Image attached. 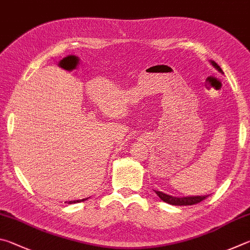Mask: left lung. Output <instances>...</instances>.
<instances>
[{"instance_id": "obj_1", "label": "left lung", "mask_w": 250, "mask_h": 250, "mask_svg": "<svg viewBox=\"0 0 250 250\" xmlns=\"http://www.w3.org/2000/svg\"><path fill=\"white\" fill-rule=\"evenodd\" d=\"M209 62L213 65L214 68H215L217 71H220L221 73H224L223 72V70L221 69L220 65H218L215 61L213 60H209ZM156 194L159 196V198L164 201V202L168 203V204H171V205H179V207H182V205H193V204H198L200 203L201 201H203L204 199H207L208 195H196V196H182V198H176V196H172V195H169V194H166L164 192L161 191H155Z\"/></svg>"}]
</instances>
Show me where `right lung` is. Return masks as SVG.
Returning a JSON list of instances; mask_svg holds the SVG:
<instances>
[{
    "mask_svg": "<svg viewBox=\"0 0 250 250\" xmlns=\"http://www.w3.org/2000/svg\"><path fill=\"white\" fill-rule=\"evenodd\" d=\"M85 200H87V198H86V199H82V200H76V201H70V202H68V204H72V203H79V202H83V201H85Z\"/></svg>",
    "mask_w": 250,
    "mask_h": 250,
    "instance_id": "obj_1",
    "label": "right lung"
}]
</instances>
